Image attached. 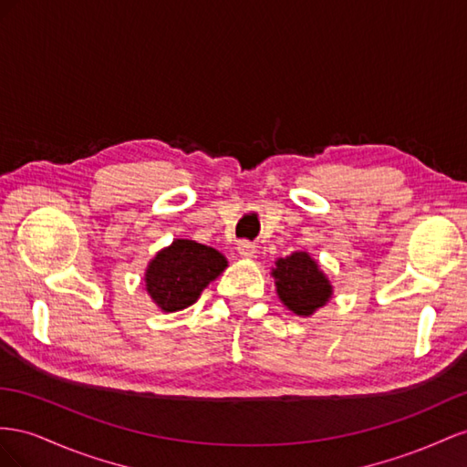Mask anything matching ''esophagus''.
<instances>
[{
    "instance_id": "1",
    "label": "esophagus",
    "mask_w": 467,
    "mask_h": 467,
    "mask_svg": "<svg viewBox=\"0 0 467 467\" xmlns=\"http://www.w3.org/2000/svg\"><path fill=\"white\" fill-rule=\"evenodd\" d=\"M236 252L238 254H241L243 258H252L256 254V246L252 244V243H248V241H241L236 244Z\"/></svg>"
}]
</instances>
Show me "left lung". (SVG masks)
<instances>
[{
	"mask_svg": "<svg viewBox=\"0 0 467 467\" xmlns=\"http://www.w3.org/2000/svg\"><path fill=\"white\" fill-rule=\"evenodd\" d=\"M270 275L275 293L293 315L311 317L332 299V284L309 252H293L277 258Z\"/></svg>",
	"mask_w": 467,
	"mask_h": 467,
	"instance_id": "obj_1",
	"label": "left lung"
}]
</instances>
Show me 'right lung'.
I'll list each match as a JSON object with an SVG mask.
<instances>
[{
    "mask_svg": "<svg viewBox=\"0 0 467 467\" xmlns=\"http://www.w3.org/2000/svg\"><path fill=\"white\" fill-rule=\"evenodd\" d=\"M229 262L219 250L188 238H176L158 250L144 270V287L164 313L188 309L202 291L217 279Z\"/></svg>",
    "mask_w": 467,
    "mask_h": 467,
    "instance_id": "add662e5",
    "label": "right lung"
}]
</instances>
